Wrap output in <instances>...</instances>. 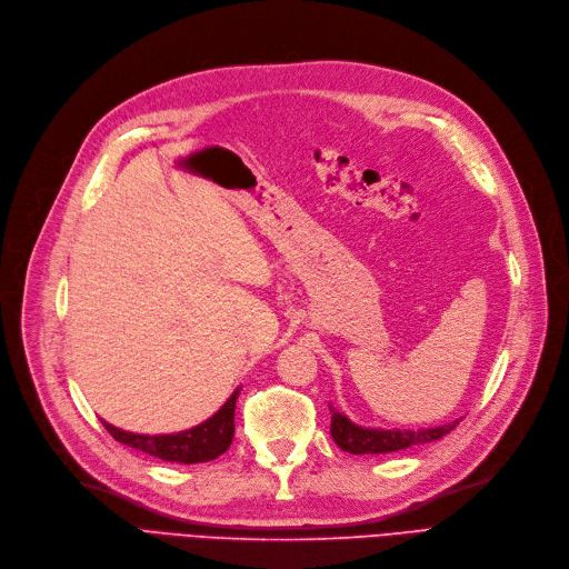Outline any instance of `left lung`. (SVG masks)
<instances>
[{
  "instance_id": "obj_1",
  "label": "left lung",
  "mask_w": 569,
  "mask_h": 569,
  "mask_svg": "<svg viewBox=\"0 0 569 569\" xmlns=\"http://www.w3.org/2000/svg\"><path fill=\"white\" fill-rule=\"evenodd\" d=\"M332 410V438L341 447L343 452L350 455H387V452H399L408 450L412 445H425L433 442L442 436L450 433L459 422L452 425H442L436 429H417V431H390V429H365L352 425L346 415L339 410Z\"/></svg>"
}]
</instances>
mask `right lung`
Returning a JSON list of instances; mask_svg holds the SVG:
<instances>
[{"label": "right lung", "mask_w": 569, "mask_h": 569, "mask_svg": "<svg viewBox=\"0 0 569 569\" xmlns=\"http://www.w3.org/2000/svg\"><path fill=\"white\" fill-rule=\"evenodd\" d=\"M237 395H239V390L221 406V410L217 415L209 417L207 422H202L189 431H182V433L144 436V433L122 431L108 422H103V427L117 442H124V445L133 447V450L147 452V455H152L163 461H174V463L212 461V459L221 457L232 442Z\"/></svg>", "instance_id": "1"}]
</instances>
